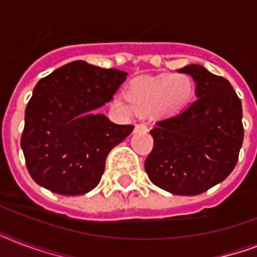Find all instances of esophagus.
<instances>
[{
	"label": "esophagus",
	"instance_id": "obj_1",
	"mask_svg": "<svg viewBox=\"0 0 257 257\" xmlns=\"http://www.w3.org/2000/svg\"><path fill=\"white\" fill-rule=\"evenodd\" d=\"M135 132H148V126L145 124H136Z\"/></svg>",
	"mask_w": 257,
	"mask_h": 257
}]
</instances>
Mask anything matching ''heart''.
<instances>
[{
    "instance_id": "1",
    "label": "heart",
    "mask_w": 257,
    "mask_h": 257,
    "mask_svg": "<svg viewBox=\"0 0 257 257\" xmlns=\"http://www.w3.org/2000/svg\"><path fill=\"white\" fill-rule=\"evenodd\" d=\"M193 93L195 82L184 72L147 76L133 80L126 89V97L117 94L110 105L125 116L152 112L168 117L181 112L191 102Z\"/></svg>"
}]
</instances>
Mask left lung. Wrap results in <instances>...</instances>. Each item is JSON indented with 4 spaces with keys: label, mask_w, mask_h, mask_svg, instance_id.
Here are the masks:
<instances>
[{
    "label": "left lung",
    "mask_w": 257,
    "mask_h": 257,
    "mask_svg": "<svg viewBox=\"0 0 257 257\" xmlns=\"http://www.w3.org/2000/svg\"><path fill=\"white\" fill-rule=\"evenodd\" d=\"M179 72L196 82V98L177 114L156 122L145 160L149 180L161 189L195 196L227 179L243 145L241 101L228 80L191 64Z\"/></svg>",
    "instance_id": "1"
}]
</instances>
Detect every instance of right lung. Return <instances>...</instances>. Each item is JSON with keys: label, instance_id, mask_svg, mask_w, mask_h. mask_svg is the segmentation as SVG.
Returning a JSON list of instances; mask_svg holds the SVG:
<instances>
[{"label": "right lung", "instance_id": "obj_1", "mask_svg": "<svg viewBox=\"0 0 257 257\" xmlns=\"http://www.w3.org/2000/svg\"><path fill=\"white\" fill-rule=\"evenodd\" d=\"M126 76L73 61L37 82L25 110L21 148L38 185L66 196L97 187L108 153L135 128L97 112L112 101Z\"/></svg>", "mask_w": 257, "mask_h": 257}]
</instances>
